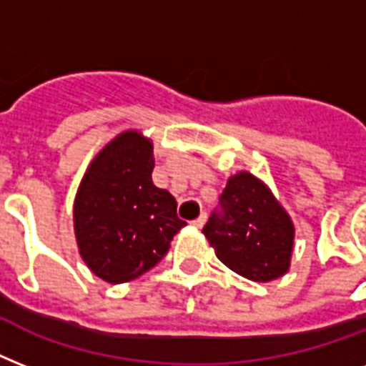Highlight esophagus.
Instances as JSON below:
<instances>
[{
	"instance_id": "1",
	"label": "esophagus",
	"mask_w": 366,
	"mask_h": 366,
	"mask_svg": "<svg viewBox=\"0 0 366 366\" xmlns=\"http://www.w3.org/2000/svg\"><path fill=\"white\" fill-rule=\"evenodd\" d=\"M205 220H207V214H205V212H203V214H201L199 218H195L194 222H192V226H194V228H197V229L203 228V224H205Z\"/></svg>"
}]
</instances>
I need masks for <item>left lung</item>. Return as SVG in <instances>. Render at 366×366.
Wrapping results in <instances>:
<instances>
[{"instance_id":"1","label":"left lung","mask_w":366,"mask_h":366,"mask_svg":"<svg viewBox=\"0 0 366 366\" xmlns=\"http://www.w3.org/2000/svg\"><path fill=\"white\" fill-rule=\"evenodd\" d=\"M220 207L203 228L218 260L258 283L289 272L295 224L260 178L247 171L229 177Z\"/></svg>"}]
</instances>
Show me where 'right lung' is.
<instances>
[{"mask_svg":"<svg viewBox=\"0 0 366 366\" xmlns=\"http://www.w3.org/2000/svg\"><path fill=\"white\" fill-rule=\"evenodd\" d=\"M152 171L154 144L131 129L100 149L77 188V249L106 283H127L152 269L186 226L174 197L152 182Z\"/></svg>","mask_w":366,"mask_h":366,"instance_id":"right-lung-1","label":"right lung"}]
</instances>
